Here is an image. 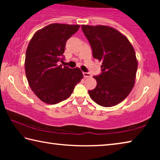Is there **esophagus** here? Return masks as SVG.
<instances>
[{
  "mask_svg": "<svg viewBox=\"0 0 160 160\" xmlns=\"http://www.w3.org/2000/svg\"><path fill=\"white\" fill-rule=\"evenodd\" d=\"M83 75H84V78H90L91 77V75H90V73H89V72H84Z\"/></svg>",
  "mask_w": 160,
  "mask_h": 160,
  "instance_id": "1",
  "label": "esophagus"
}]
</instances>
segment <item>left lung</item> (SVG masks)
Listing matches in <instances>:
<instances>
[{
    "label": "left lung",
    "instance_id": "8db88e82",
    "mask_svg": "<svg viewBox=\"0 0 160 160\" xmlns=\"http://www.w3.org/2000/svg\"><path fill=\"white\" fill-rule=\"evenodd\" d=\"M93 57L102 61V73L94 76L96 88L88 92L97 104L111 107L123 101L135 84L138 61L132 44L117 29L104 25H82Z\"/></svg>",
    "mask_w": 160,
    "mask_h": 160
}]
</instances>
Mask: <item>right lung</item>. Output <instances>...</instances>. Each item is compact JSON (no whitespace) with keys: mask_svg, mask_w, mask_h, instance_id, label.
Returning a JSON list of instances; mask_svg holds the SVG:
<instances>
[{"mask_svg":"<svg viewBox=\"0 0 160 160\" xmlns=\"http://www.w3.org/2000/svg\"><path fill=\"white\" fill-rule=\"evenodd\" d=\"M79 28L78 25L51 24L38 30L29 43L25 61L27 79L36 96L47 104L68 98L83 78L79 68L58 65L63 61L67 40Z\"/></svg>","mask_w":160,"mask_h":160,"instance_id":"obj_1","label":"right lung"}]
</instances>
